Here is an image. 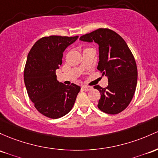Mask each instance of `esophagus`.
Here are the masks:
<instances>
[{
	"label": "esophagus",
	"mask_w": 158,
	"mask_h": 158,
	"mask_svg": "<svg viewBox=\"0 0 158 158\" xmlns=\"http://www.w3.org/2000/svg\"><path fill=\"white\" fill-rule=\"evenodd\" d=\"M82 88L84 90V91H90V90L92 88V87H91V86H87V85H82Z\"/></svg>",
	"instance_id": "esophagus-1"
}]
</instances>
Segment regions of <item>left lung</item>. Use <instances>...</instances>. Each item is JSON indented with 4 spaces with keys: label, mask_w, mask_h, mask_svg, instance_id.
Wrapping results in <instances>:
<instances>
[{
    "label": "left lung",
    "mask_w": 158,
    "mask_h": 158,
    "mask_svg": "<svg viewBox=\"0 0 158 158\" xmlns=\"http://www.w3.org/2000/svg\"><path fill=\"white\" fill-rule=\"evenodd\" d=\"M81 41L96 43L99 46L98 70L108 76V86L100 91L98 108L115 115L131 103L137 84V67L134 57L122 37L115 31L99 28L79 38Z\"/></svg>",
    "instance_id": "8db88e82"
}]
</instances>
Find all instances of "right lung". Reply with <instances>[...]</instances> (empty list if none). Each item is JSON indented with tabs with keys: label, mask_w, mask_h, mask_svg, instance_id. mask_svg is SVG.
I'll return each instance as SVG.
<instances>
[{
	"label": "right lung",
	"mask_w": 158,
	"mask_h": 158,
	"mask_svg": "<svg viewBox=\"0 0 158 158\" xmlns=\"http://www.w3.org/2000/svg\"><path fill=\"white\" fill-rule=\"evenodd\" d=\"M50 36L34 43L27 55L24 81L27 94L43 115L56 119L72 110L81 88L66 85L57 80L55 71L62 64L63 52L78 39Z\"/></svg>",
	"instance_id": "obj_1"
}]
</instances>
